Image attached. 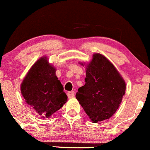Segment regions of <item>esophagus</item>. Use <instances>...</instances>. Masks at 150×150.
<instances>
[{"label": "esophagus", "mask_w": 150, "mask_h": 150, "mask_svg": "<svg viewBox=\"0 0 150 150\" xmlns=\"http://www.w3.org/2000/svg\"><path fill=\"white\" fill-rule=\"evenodd\" d=\"M67 95H68V98H73V97L74 96V91H71V92H69L67 93Z\"/></svg>", "instance_id": "obj_1"}]
</instances>
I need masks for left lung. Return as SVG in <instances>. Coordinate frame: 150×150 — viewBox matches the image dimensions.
<instances>
[{
  "label": "left lung",
  "instance_id": "obj_1",
  "mask_svg": "<svg viewBox=\"0 0 150 150\" xmlns=\"http://www.w3.org/2000/svg\"><path fill=\"white\" fill-rule=\"evenodd\" d=\"M86 69L85 84L79 88L76 98L94 123L108 119L121 104L126 91L124 80L101 54H94Z\"/></svg>",
  "mask_w": 150,
  "mask_h": 150
}]
</instances>
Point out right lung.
<instances>
[{
	"instance_id": "1",
	"label": "right lung",
	"mask_w": 150,
	"mask_h": 150,
	"mask_svg": "<svg viewBox=\"0 0 150 150\" xmlns=\"http://www.w3.org/2000/svg\"><path fill=\"white\" fill-rule=\"evenodd\" d=\"M21 92L26 103L42 118H48L61 108L68 98L55 75V69L46 57L32 66L21 83Z\"/></svg>"
}]
</instances>
